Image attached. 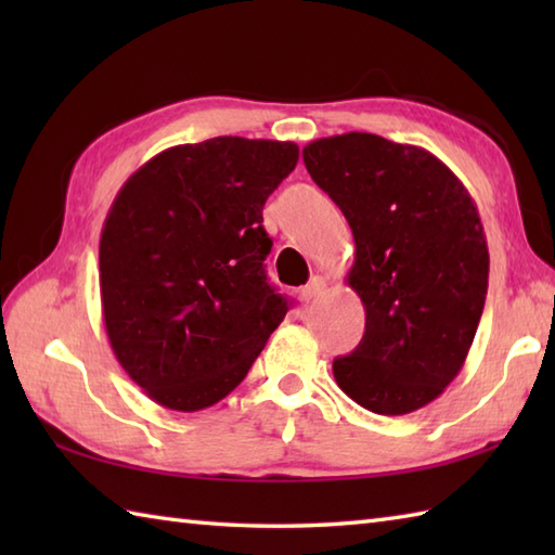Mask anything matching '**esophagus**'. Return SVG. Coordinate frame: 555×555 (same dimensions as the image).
<instances>
[{
    "label": "esophagus",
    "mask_w": 555,
    "mask_h": 555,
    "mask_svg": "<svg viewBox=\"0 0 555 555\" xmlns=\"http://www.w3.org/2000/svg\"><path fill=\"white\" fill-rule=\"evenodd\" d=\"M324 288H326V281H324L322 276H312L310 284L302 286L300 298H302L305 302H310V300H314V298H320L322 293H324Z\"/></svg>",
    "instance_id": "esophagus-1"
}]
</instances>
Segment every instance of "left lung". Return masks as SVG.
I'll return each instance as SVG.
<instances>
[{"instance_id": "left-lung-1", "label": "left lung", "mask_w": 555, "mask_h": 555, "mask_svg": "<svg viewBox=\"0 0 555 555\" xmlns=\"http://www.w3.org/2000/svg\"><path fill=\"white\" fill-rule=\"evenodd\" d=\"M302 162L356 238L346 281L364 305V336L334 360L336 384L376 415L415 412L463 370L485 310L475 199L431 152L372 133L312 140Z\"/></svg>"}]
</instances>
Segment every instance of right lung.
Returning <instances> with one entry per match:
<instances>
[{
	"instance_id": "add662e5",
	"label": "right lung",
	"mask_w": 555,
	"mask_h": 555,
	"mask_svg": "<svg viewBox=\"0 0 555 555\" xmlns=\"http://www.w3.org/2000/svg\"><path fill=\"white\" fill-rule=\"evenodd\" d=\"M298 157L296 143L219 135L159 152L114 197L100 235L104 328L155 403H219L284 322L262 209Z\"/></svg>"
}]
</instances>
